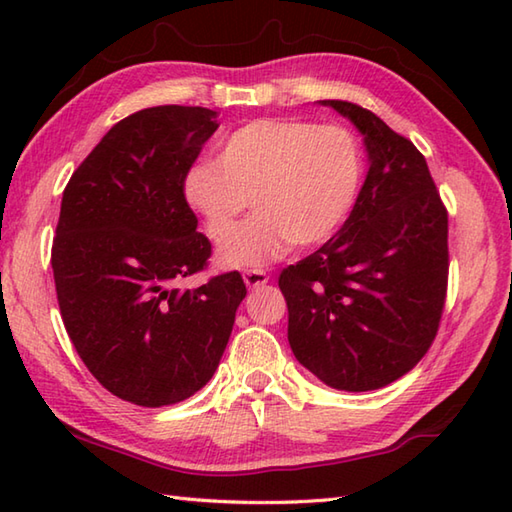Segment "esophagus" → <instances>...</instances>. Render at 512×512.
Wrapping results in <instances>:
<instances>
[{"instance_id":"34e87169","label":"esophagus","mask_w":512,"mask_h":512,"mask_svg":"<svg viewBox=\"0 0 512 512\" xmlns=\"http://www.w3.org/2000/svg\"><path fill=\"white\" fill-rule=\"evenodd\" d=\"M268 279L270 277L264 273V270H246V273H244V284L250 290L262 288L264 284H268Z\"/></svg>"}]
</instances>
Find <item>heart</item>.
Returning a JSON list of instances; mask_svg holds the SVG:
<instances>
[{"label": "heart", "instance_id": "b5f03b06", "mask_svg": "<svg viewBox=\"0 0 512 512\" xmlns=\"http://www.w3.org/2000/svg\"><path fill=\"white\" fill-rule=\"evenodd\" d=\"M363 149L341 125L259 118L235 129L215 162L184 176V200L223 239L250 199L258 213L222 242L226 268H262L295 244L312 248L339 231L363 184Z\"/></svg>", "mask_w": 512, "mask_h": 512}]
</instances>
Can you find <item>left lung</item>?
<instances>
[{
  "instance_id": "1",
  "label": "left lung",
  "mask_w": 512,
  "mask_h": 512,
  "mask_svg": "<svg viewBox=\"0 0 512 512\" xmlns=\"http://www.w3.org/2000/svg\"><path fill=\"white\" fill-rule=\"evenodd\" d=\"M317 103L361 132L369 171L341 231L279 277L288 341L325 385L380 389L416 367L436 339L449 217L411 140L354 103Z\"/></svg>"
}]
</instances>
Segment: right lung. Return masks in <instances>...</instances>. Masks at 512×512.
Instances as JSON below:
<instances>
[{
    "mask_svg": "<svg viewBox=\"0 0 512 512\" xmlns=\"http://www.w3.org/2000/svg\"><path fill=\"white\" fill-rule=\"evenodd\" d=\"M217 116L184 105L127 116L63 191L52 244L63 325L92 376L140 407L209 383L246 297L239 273L178 288L211 257L182 184Z\"/></svg>",
    "mask_w": 512,
    "mask_h": 512,
    "instance_id": "right-lung-1",
    "label": "right lung"
}]
</instances>
